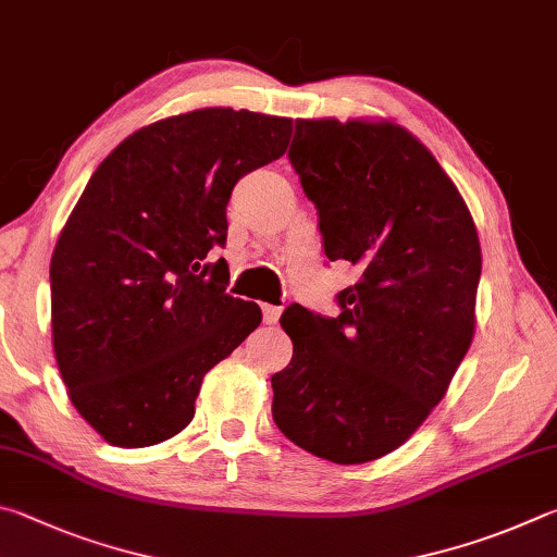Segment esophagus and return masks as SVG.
<instances>
[{"label": "esophagus", "instance_id": "1", "mask_svg": "<svg viewBox=\"0 0 557 557\" xmlns=\"http://www.w3.org/2000/svg\"><path fill=\"white\" fill-rule=\"evenodd\" d=\"M261 313H263V323L276 325L281 318V308L278 306H261Z\"/></svg>", "mask_w": 557, "mask_h": 557}]
</instances>
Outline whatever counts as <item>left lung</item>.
<instances>
[{
	"label": "left lung",
	"mask_w": 557,
	"mask_h": 557,
	"mask_svg": "<svg viewBox=\"0 0 557 557\" xmlns=\"http://www.w3.org/2000/svg\"><path fill=\"white\" fill-rule=\"evenodd\" d=\"M288 159L325 257L359 281L337 318L284 310L294 357L271 376L273 423L323 460H379L443 401L472 345L480 237L435 156L394 122L296 120Z\"/></svg>",
	"instance_id": "1"
}]
</instances>
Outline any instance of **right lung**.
Returning a JSON list of instances; mask_svg holds the SVG:
<instances>
[{"label": "right lung", "instance_id": "right-lung-1", "mask_svg": "<svg viewBox=\"0 0 557 557\" xmlns=\"http://www.w3.org/2000/svg\"><path fill=\"white\" fill-rule=\"evenodd\" d=\"M290 120L205 107L141 126L97 165L51 259L53 352L67 396L116 447L195 416L202 376L261 323L227 294V202L286 153Z\"/></svg>", "mask_w": 557, "mask_h": 557}]
</instances>
